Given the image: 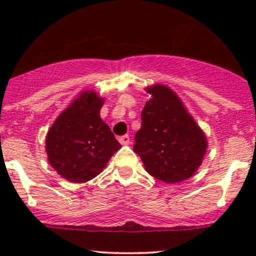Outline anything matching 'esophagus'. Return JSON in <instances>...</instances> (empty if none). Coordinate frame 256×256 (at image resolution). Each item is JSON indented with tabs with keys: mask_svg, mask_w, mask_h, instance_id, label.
Instances as JSON below:
<instances>
[{
	"mask_svg": "<svg viewBox=\"0 0 256 256\" xmlns=\"http://www.w3.org/2000/svg\"><path fill=\"white\" fill-rule=\"evenodd\" d=\"M119 142L122 143V146H128V144H130V137H128V134H125V136L119 137Z\"/></svg>",
	"mask_w": 256,
	"mask_h": 256,
	"instance_id": "34e87169",
	"label": "esophagus"
}]
</instances>
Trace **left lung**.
<instances>
[{
	"instance_id": "left-lung-1",
	"label": "left lung",
	"mask_w": 256,
	"mask_h": 256,
	"mask_svg": "<svg viewBox=\"0 0 256 256\" xmlns=\"http://www.w3.org/2000/svg\"><path fill=\"white\" fill-rule=\"evenodd\" d=\"M152 98L142 110V126L134 150L146 171L167 184L192 177L201 166L208 142L182 100L162 84L146 86Z\"/></svg>"
}]
</instances>
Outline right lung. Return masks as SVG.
I'll list each match as a JSON object with an SVG mask.
<instances>
[{
  "mask_svg": "<svg viewBox=\"0 0 256 256\" xmlns=\"http://www.w3.org/2000/svg\"><path fill=\"white\" fill-rule=\"evenodd\" d=\"M104 104L94 90H84L60 113L46 136L48 161L58 176L85 183L104 171L122 148L100 116Z\"/></svg>",
  "mask_w": 256,
  "mask_h": 256,
  "instance_id": "right-lung-1",
  "label": "right lung"
}]
</instances>
